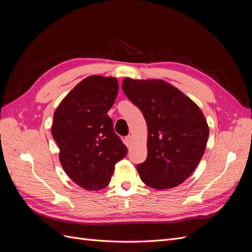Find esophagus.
Masks as SVG:
<instances>
[{
    "instance_id": "esophagus-1",
    "label": "esophagus",
    "mask_w": 252,
    "mask_h": 252,
    "mask_svg": "<svg viewBox=\"0 0 252 252\" xmlns=\"http://www.w3.org/2000/svg\"><path fill=\"white\" fill-rule=\"evenodd\" d=\"M131 143H132V138H131V135H127L126 138H125V145H126L127 147H130Z\"/></svg>"
}]
</instances>
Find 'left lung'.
I'll use <instances>...</instances> for the list:
<instances>
[{
	"instance_id": "1",
	"label": "left lung",
	"mask_w": 252,
	"mask_h": 252,
	"mask_svg": "<svg viewBox=\"0 0 252 252\" xmlns=\"http://www.w3.org/2000/svg\"><path fill=\"white\" fill-rule=\"evenodd\" d=\"M122 89L147 123V158L136 166L141 180L159 190L182 184L199 165L207 144L209 128L202 110L162 80L126 78Z\"/></svg>"
}]
</instances>
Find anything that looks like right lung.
Listing matches in <instances>:
<instances>
[{
	"mask_svg": "<svg viewBox=\"0 0 252 252\" xmlns=\"http://www.w3.org/2000/svg\"><path fill=\"white\" fill-rule=\"evenodd\" d=\"M118 90L116 78L90 75L64 97L53 114L51 134L60 148L61 165L84 189L108 186L114 165L127 155L107 114Z\"/></svg>",
	"mask_w": 252,
	"mask_h": 252,
	"instance_id": "obj_1",
	"label": "right lung"
}]
</instances>
